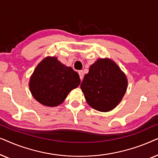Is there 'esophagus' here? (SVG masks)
Here are the masks:
<instances>
[{"label": "esophagus", "mask_w": 158, "mask_h": 158, "mask_svg": "<svg viewBox=\"0 0 158 158\" xmlns=\"http://www.w3.org/2000/svg\"><path fill=\"white\" fill-rule=\"evenodd\" d=\"M78 74H79V76H80V78H81V80L82 81V80L83 79V76H84V75H83V70H80L79 72H78Z\"/></svg>", "instance_id": "obj_1"}]
</instances>
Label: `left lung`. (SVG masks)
<instances>
[{
  "label": "left lung",
  "mask_w": 158,
  "mask_h": 158,
  "mask_svg": "<svg viewBox=\"0 0 158 158\" xmlns=\"http://www.w3.org/2000/svg\"><path fill=\"white\" fill-rule=\"evenodd\" d=\"M127 88V77L109 59H99L93 64L81 85L88 104L103 112L111 111L119 103Z\"/></svg>",
  "instance_id": "8db88e82"
}]
</instances>
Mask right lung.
<instances>
[{"label":"right lung","mask_w":158,"mask_h":158,"mask_svg":"<svg viewBox=\"0 0 158 158\" xmlns=\"http://www.w3.org/2000/svg\"><path fill=\"white\" fill-rule=\"evenodd\" d=\"M80 83L79 75L72 68L64 65L56 57H46L34 70L29 88L38 102L47 106H57Z\"/></svg>","instance_id":"obj_1"}]
</instances>
